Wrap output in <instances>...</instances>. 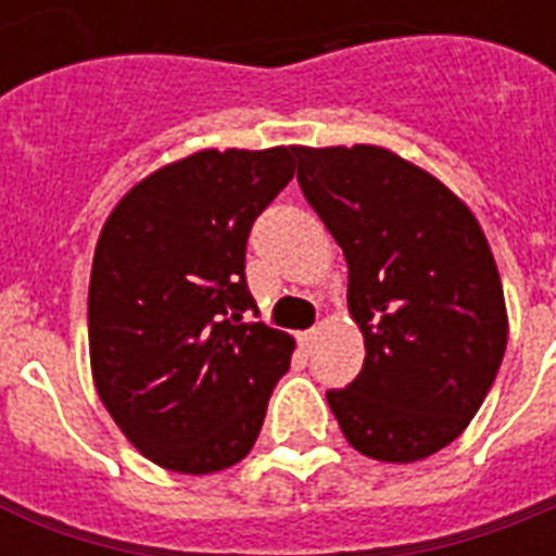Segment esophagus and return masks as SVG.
<instances>
[{
    "instance_id": "1",
    "label": "esophagus",
    "mask_w": 556,
    "mask_h": 556,
    "mask_svg": "<svg viewBox=\"0 0 556 556\" xmlns=\"http://www.w3.org/2000/svg\"><path fill=\"white\" fill-rule=\"evenodd\" d=\"M299 343H302V350L311 352L314 350V343H317V331H314V328H311V331H302V334H299Z\"/></svg>"
}]
</instances>
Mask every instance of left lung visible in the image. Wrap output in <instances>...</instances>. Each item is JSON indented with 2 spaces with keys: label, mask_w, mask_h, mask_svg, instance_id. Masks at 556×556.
I'll use <instances>...</instances> for the list:
<instances>
[{
  "label": "left lung",
  "mask_w": 556,
  "mask_h": 556,
  "mask_svg": "<svg viewBox=\"0 0 556 556\" xmlns=\"http://www.w3.org/2000/svg\"><path fill=\"white\" fill-rule=\"evenodd\" d=\"M305 201L350 266L364 367L328 406L352 447L427 459L459 439L504 362V283L480 222L435 174L379 144L295 148Z\"/></svg>",
  "instance_id": "8db88e82"
}]
</instances>
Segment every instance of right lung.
I'll list each match as a JSON object with an SVG mask.
<instances>
[{
  "label": "right lung",
  "instance_id": "add662e5",
  "mask_svg": "<svg viewBox=\"0 0 556 556\" xmlns=\"http://www.w3.org/2000/svg\"><path fill=\"white\" fill-rule=\"evenodd\" d=\"M295 148H206L132 186L103 222L88 355L103 406L141 456L216 473L249 456L295 340L245 283L251 222L293 180Z\"/></svg>",
  "mask_w": 556,
  "mask_h": 556
}]
</instances>
